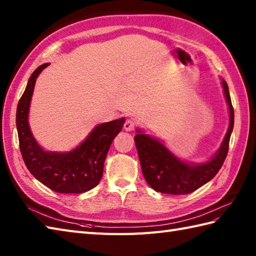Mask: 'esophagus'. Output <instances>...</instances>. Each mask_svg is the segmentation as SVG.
<instances>
[{
	"mask_svg": "<svg viewBox=\"0 0 256 256\" xmlns=\"http://www.w3.org/2000/svg\"><path fill=\"white\" fill-rule=\"evenodd\" d=\"M134 128H135V123L133 122V120L128 118L124 123V130L125 131L130 132V131H134Z\"/></svg>",
	"mask_w": 256,
	"mask_h": 256,
	"instance_id": "34e87169",
	"label": "esophagus"
}]
</instances>
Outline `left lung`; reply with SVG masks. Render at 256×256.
I'll return each mask as SVG.
<instances>
[{
  "label": "left lung",
  "instance_id": "8db88e82",
  "mask_svg": "<svg viewBox=\"0 0 256 256\" xmlns=\"http://www.w3.org/2000/svg\"><path fill=\"white\" fill-rule=\"evenodd\" d=\"M226 101L229 106L230 121L220 148L204 162H186L172 154L160 140L143 133L138 128L134 136L138 158L145 180L154 190L170 194H187L210 182L219 172L229 150L230 136L234 125V111L229 88L222 79Z\"/></svg>",
  "mask_w": 256,
  "mask_h": 256
}]
</instances>
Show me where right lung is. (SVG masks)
<instances>
[{
  "label": "right lung",
  "instance_id": "1",
  "mask_svg": "<svg viewBox=\"0 0 256 256\" xmlns=\"http://www.w3.org/2000/svg\"><path fill=\"white\" fill-rule=\"evenodd\" d=\"M50 64L38 67L28 79L16 110L20 150L27 170L46 187L59 194H81L100 182L103 166L114 138L121 132L125 118L101 123L77 148L69 152H48L32 136L28 113L36 79Z\"/></svg>",
  "mask_w": 256,
  "mask_h": 256
}]
</instances>
